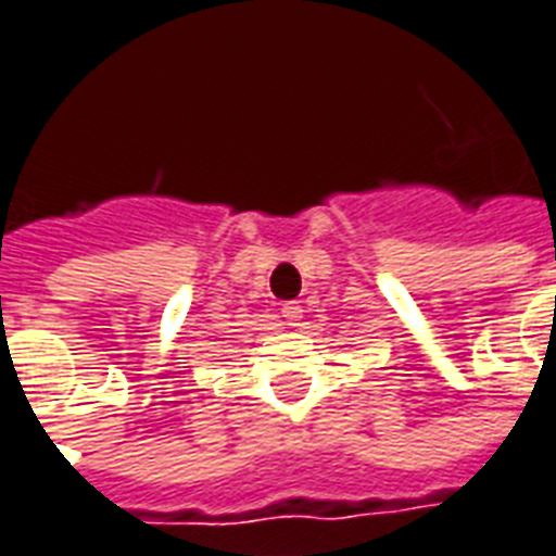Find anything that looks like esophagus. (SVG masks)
<instances>
[{
    "label": "esophagus",
    "mask_w": 556,
    "mask_h": 556,
    "mask_svg": "<svg viewBox=\"0 0 556 556\" xmlns=\"http://www.w3.org/2000/svg\"><path fill=\"white\" fill-rule=\"evenodd\" d=\"M282 319H286V325L296 328V325L302 323V305H300V302H286V305H282Z\"/></svg>",
    "instance_id": "esophagus-1"
}]
</instances>
